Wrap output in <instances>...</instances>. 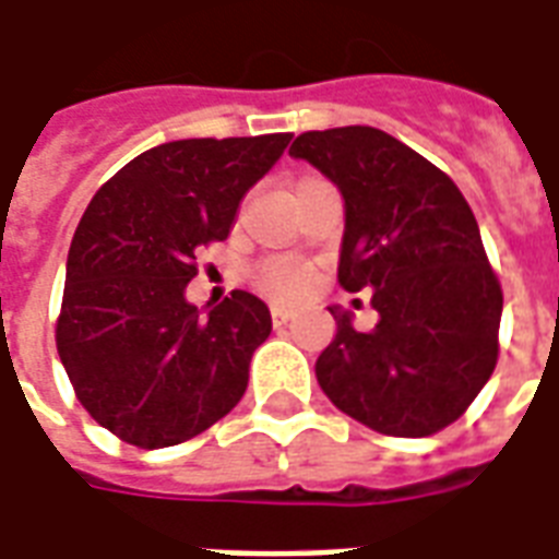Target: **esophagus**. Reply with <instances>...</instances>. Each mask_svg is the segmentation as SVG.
Listing matches in <instances>:
<instances>
[{
    "instance_id": "34e87169",
    "label": "esophagus",
    "mask_w": 559,
    "mask_h": 559,
    "mask_svg": "<svg viewBox=\"0 0 559 559\" xmlns=\"http://www.w3.org/2000/svg\"><path fill=\"white\" fill-rule=\"evenodd\" d=\"M290 311H287V308H281V305H272V323H275V326H284V323H287V320H290Z\"/></svg>"
}]
</instances>
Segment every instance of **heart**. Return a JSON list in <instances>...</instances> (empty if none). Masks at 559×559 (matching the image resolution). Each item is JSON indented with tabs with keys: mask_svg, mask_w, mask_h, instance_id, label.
Masks as SVG:
<instances>
[{
	"mask_svg": "<svg viewBox=\"0 0 559 559\" xmlns=\"http://www.w3.org/2000/svg\"><path fill=\"white\" fill-rule=\"evenodd\" d=\"M257 287L278 302H293L308 290V275L290 263H269L257 272Z\"/></svg>",
	"mask_w": 559,
	"mask_h": 559,
	"instance_id": "1",
	"label": "heart"
}]
</instances>
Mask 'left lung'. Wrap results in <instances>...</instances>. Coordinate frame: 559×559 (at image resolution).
I'll return each instance as SVG.
<instances>
[{"instance_id":"8db88e82","label":"left lung","mask_w":559,"mask_h":559,"mask_svg":"<svg viewBox=\"0 0 559 559\" xmlns=\"http://www.w3.org/2000/svg\"><path fill=\"white\" fill-rule=\"evenodd\" d=\"M293 158L344 200L338 284L374 290L371 332L329 308L338 332L317 359L329 401L392 437H428L467 411L497 365L503 290L457 185L386 131H305Z\"/></svg>"}]
</instances>
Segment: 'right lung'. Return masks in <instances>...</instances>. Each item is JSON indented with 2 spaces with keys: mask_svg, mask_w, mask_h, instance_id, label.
<instances>
[{
  "mask_svg": "<svg viewBox=\"0 0 559 559\" xmlns=\"http://www.w3.org/2000/svg\"><path fill=\"white\" fill-rule=\"evenodd\" d=\"M293 134L173 140L128 160L71 239L56 350L78 401L140 449L191 440L248 389L272 332L254 293L200 311L185 299L197 248L227 239L242 197Z\"/></svg>",
  "mask_w": 559,
  "mask_h": 559,
  "instance_id": "1",
  "label": "right lung"
}]
</instances>
